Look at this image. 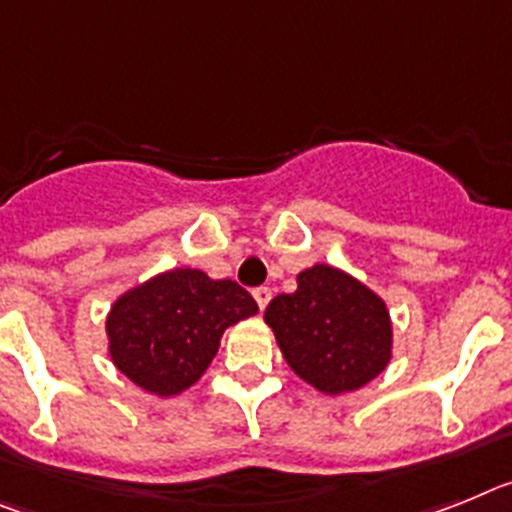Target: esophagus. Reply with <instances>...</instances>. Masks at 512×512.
I'll return each mask as SVG.
<instances>
[{"instance_id":"esophagus-1","label":"esophagus","mask_w":512,"mask_h":512,"mask_svg":"<svg viewBox=\"0 0 512 512\" xmlns=\"http://www.w3.org/2000/svg\"><path fill=\"white\" fill-rule=\"evenodd\" d=\"M252 296H255L260 311H265V306L270 304V288H255V291H252Z\"/></svg>"}]
</instances>
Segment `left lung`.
Listing matches in <instances>:
<instances>
[{
  "label": "left lung",
  "instance_id": "obj_1",
  "mask_svg": "<svg viewBox=\"0 0 512 512\" xmlns=\"http://www.w3.org/2000/svg\"><path fill=\"white\" fill-rule=\"evenodd\" d=\"M265 322L291 371L330 397L376 379L394 350L386 301L327 262L301 270L296 291L275 296Z\"/></svg>",
  "mask_w": 512,
  "mask_h": 512
}]
</instances>
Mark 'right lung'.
<instances>
[{
	"mask_svg": "<svg viewBox=\"0 0 512 512\" xmlns=\"http://www.w3.org/2000/svg\"><path fill=\"white\" fill-rule=\"evenodd\" d=\"M255 314V299L229 278L164 270L113 301L105 317L108 355L139 389L177 397L206 373L224 332Z\"/></svg>",
	"mask_w": 512,
	"mask_h": 512,
	"instance_id": "1",
	"label": "right lung"
}]
</instances>
